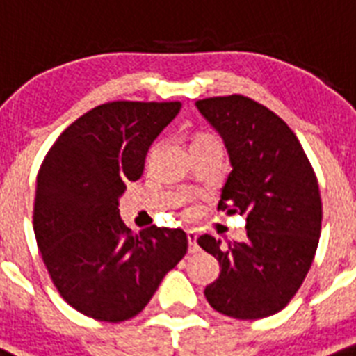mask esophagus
<instances>
[{
	"label": "esophagus",
	"instance_id": "34e87169",
	"mask_svg": "<svg viewBox=\"0 0 356 356\" xmlns=\"http://www.w3.org/2000/svg\"><path fill=\"white\" fill-rule=\"evenodd\" d=\"M188 243H190V253L199 252V246H197V234L193 232V229L188 232Z\"/></svg>",
	"mask_w": 356,
	"mask_h": 356
}]
</instances>
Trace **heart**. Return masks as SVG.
Returning <instances> with one entry per match:
<instances>
[{"label": "heart", "mask_w": 356, "mask_h": 356, "mask_svg": "<svg viewBox=\"0 0 356 356\" xmlns=\"http://www.w3.org/2000/svg\"><path fill=\"white\" fill-rule=\"evenodd\" d=\"M206 137H211V136H204V134H202V136H197L193 141H199V139H206Z\"/></svg>", "instance_id": "b5f03b06"}]
</instances>
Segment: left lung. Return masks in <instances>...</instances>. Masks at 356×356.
I'll use <instances>...</instances> for the list:
<instances>
[{"label":"left lung","instance_id":"8db88e82","mask_svg":"<svg viewBox=\"0 0 356 356\" xmlns=\"http://www.w3.org/2000/svg\"><path fill=\"white\" fill-rule=\"evenodd\" d=\"M220 134L232 163L217 210L246 215L244 243L220 246L201 235L199 246L219 261L206 286L215 312L253 321L284 309L315 259L322 201L315 170L293 130L264 104L234 94L197 101Z\"/></svg>","mask_w":356,"mask_h":356}]
</instances>
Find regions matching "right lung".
<instances>
[{
	"instance_id": "add662e5",
	"label": "right lung",
	"mask_w": 356,
	"mask_h": 356,
	"mask_svg": "<svg viewBox=\"0 0 356 356\" xmlns=\"http://www.w3.org/2000/svg\"><path fill=\"white\" fill-rule=\"evenodd\" d=\"M179 101H112L83 113L56 139L35 181L34 234L52 284L74 309L103 322L141 313L186 255L181 228L124 226L118 199Z\"/></svg>"
}]
</instances>
